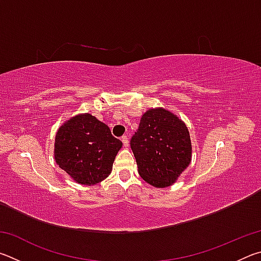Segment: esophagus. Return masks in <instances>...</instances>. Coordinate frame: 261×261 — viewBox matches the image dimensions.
Segmentation results:
<instances>
[{"label": "esophagus", "instance_id": "1", "mask_svg": "<svg viewBox=\"0 0 261 261\" xmlns=\"http://www.w3.org/2000/svg\"><path fill=\"white\" fill-rule=\"evenodd\" d=\"M122 143H123V145H124L125 147H127L129 146V138H127L126 136H122Z\"/></svg>", "mask_w": 261, "mask_h": 261}]
</instances>
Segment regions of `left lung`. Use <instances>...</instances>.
<instances>
[{
    "label": "left lung",
    "mask_w": 261,
    "mask_h": 261,
    "mask_svg": "<svg viewBox=\"0 0 261 261\" xmlns=\"http://www.w3.org/2000/svg\"><path fill=\"white\" fill-rule=\"evenodd\" d=\"M130 145L140 177L155 188L170 187L191 162L187 125L163 108H152L141 116Z\"/></svg>",
    "instance_id": "obj_1"
}]
</instances>
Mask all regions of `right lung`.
Segmentation results:
<instances>
[{
    "label": "right lung",
    "mask_w": 261,
    "mask_h": 261,
    "mask_svg": "<svg viewBox=\"0 0 261 261\" xmlns=\"http://www.w3.org/2000/svg\"><path fill=\"white\" fill-rule=\"evenodd\" d=\"M122 147L107 124L91 114H79L63 123L55 137L54 156L61 169L79 184L94 185L112 173Z\"/></svg>",
    "instance_id": "right-lung-1"
}]
</instances>
